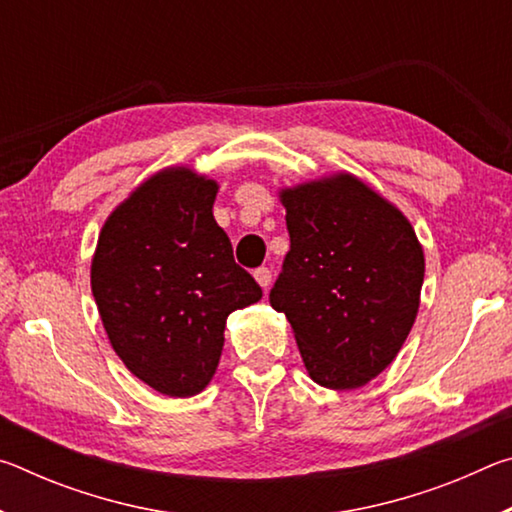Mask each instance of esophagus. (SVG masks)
Returning a JSON list of instances; mask_svg holds the SVG:
<instances>
[{"label":"esophagus","instance_id":"esophagus-1","mask_svg":"<svg viewBox=\"0 0 512 512\" xmlns=\"http://www.w3.org/2000/svg\"><path fill=\"white\" fill-rule=\"evenodd\" d=\"M255 280L259 282V287L262 289H268L271 287V280H273V275H271V268H266V266H259V268H255Z\"/></svg>","mask_w":512,"mask_h":512}]
</instances>
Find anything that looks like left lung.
<instances>
[{
    "instance_id": "left-lung-1",
    "label": "left lung",
    "mask_w": 512,
    "mask_h": 512,
    "mask_svg": "<svg viewBox=\"0 0 512 512\" xmlns=\"http://www.w3.org/2000/svg\"><path fill=\"white\" fill-rule=\"evenodd\" d=\"M291 248L268 300L309 377L336 391L391 363L418 316L424 255L404 214L348 173L284 189Z\"/></svg>"
}]
</instances>
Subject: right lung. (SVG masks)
I'll list each match as a JSON object with an SVG mask.
<instances>
[{
  "instance_id": "1",
  "label": "right lung",
  "mask_w": 512,
  "mask_h": 512,
  "mask_svg": "<svg viewBox=\"0 0 512 512\" xmlns=\"http://www.w3.org/2000/svg\"><path fill=\"white\" fill-rule=\"evenodd\" d=\"M216 189L183 167L160 171L108 216L92 259L112 350L169 397L203 391L219 366L225 318L262 298L214 221Z\"/></svg>"
}]
</instances>
